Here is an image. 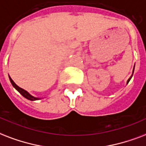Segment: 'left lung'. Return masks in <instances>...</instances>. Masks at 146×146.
<instances>
[{"label":"left lung","mask_w":146,"mask_h":146,"mask_svg":"<svg viewBox=\"0 0 146 146\" xmlns=\"http://www.w3.org/2000/svg\"><path fill=\"white\" fill-rule=\"evenodd\" d=\"M133 71H134V69H133ZM132 76H133V75H132ZM131 78H132V77H131ZM131 78H129V80H128V81H127V83H129V81H130V79H131Z\"/></svg>","instance_id":"obj_1"}]
</instances>
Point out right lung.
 Instances as JSON below:
<instances>
[{"label": "right lung", "mask_w": 146, "mask_h": 146, "mask_svg": "<svg viewBox=\"0 0 146 146\" xmlns=\"http://www.w3.org/2000/svg\"><path fill=\"white\" fill-rule=\"evenodd\" d=\"M9 78H10V81H11V84H12V85L15 88L16 90H17L19 92H20V94H22L23 97H24L25 98H27V99H28V100H39V98H34V97H33L32 95H30V94L28 93L27 91H25V90H23V88H20V87H18L17 84H16L15 83H14V81L11 79V78L10 76H9Z\"/></svg>", "instance_id": "1"}]
</instances>
